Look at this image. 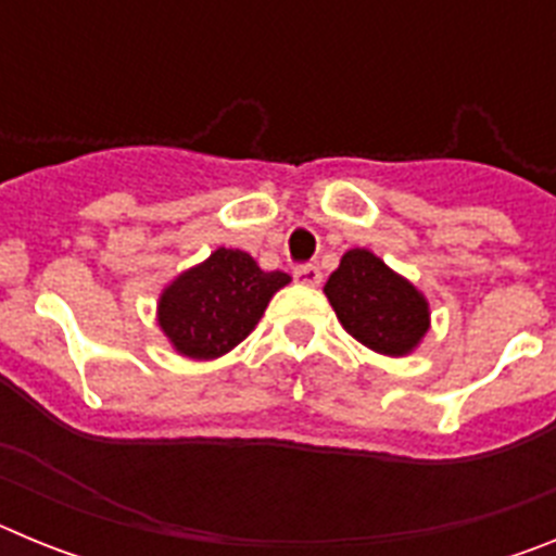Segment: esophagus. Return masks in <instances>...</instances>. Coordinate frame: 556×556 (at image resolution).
Returning <instances> with one entry per match:
<instances>
[{"mask_svg": "<svg viewBox=\"0 0 556 556\" xmlns=\"http://www.w3.org/2000/svg\"><path fill=\"white\" fill-rule=\"evenodd\" d=\"M294 281L301 283V287H320L323 283L320 267H314V264H303V267L294 269Z\"/></svg>", "mask_w": 556, "mask_h": 556, "instance_id": "34e87169", "label": "esophagus"}]
</instances>
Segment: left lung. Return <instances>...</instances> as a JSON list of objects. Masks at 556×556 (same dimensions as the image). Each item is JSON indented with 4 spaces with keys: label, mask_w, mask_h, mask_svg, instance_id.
Masks as SVG:
<instances>
[{
    "label": "left lung",
    "mask_w": 556,
    "mask_h": 556,
    "mask_svg": "<svg viewBox=\"0 0 556 556\" xmlns=\"http://www.w3.org/2000/svg\"><path fill=\"white\" fill-rule=\"evenodd\" d=\"M323 292L342 328L381 356H409L431 328L426 294L367 248L348 250Z\"/></svg>",
    "instance_id": "left-lung-1"
}]
</instances>
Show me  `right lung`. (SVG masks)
Here are the masks:
<instances>
[{"label": "right lung", "mask_w": 556, "mask_h": 556, "mask_svg": "<svg viewBox=\"0 0 556 556\" xmlns=\"http://www.w3.org/2000/svg\"><path fill=\"white\" fill-rule=\"evenodd\" d=\"M289 281L281 269L264 273L244 250L217 248L161 289L155 320L172 351L211 362L233 351L258 326L273 294Z\"/></svg>", "instance_id": "right-lung-1"}]
</instances>
